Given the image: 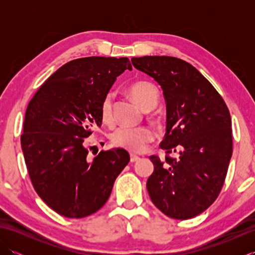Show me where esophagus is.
Listing matches in <instances>:
<instances>
[{"label":"esophagus","instance_id":"esophagus-1","mask_svg":"<svg viewBox=\"0 0 255 255\" xmlns=\"http://www.w3.org/2000/svg\"><path fill=\"white\" fill-rule=\"evenodd\" d=\"M139 159H140V158H139L138 155H136V154H130V162H131V163H134V162H137Z\"/></svg>","mask_w":255,"mask_h":255}]
</instances>
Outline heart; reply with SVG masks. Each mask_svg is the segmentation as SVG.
Instances as JSON below:
<instances>
[{
	"label": "heart",
	"instance_id": "obj_1",
	"mask_svg": "<svg viewBox=\"0 0 255 255\" xmlns=\"http://www.w3.org/2000/svg\"><path fill=\"white\" fill-rule=\"evenodd\" d=\"M132 100L143 111H151L159 102V91L153 84L148 82L134 83L129 89ZM101 119L106 125H112L113 115V95L107 94L101 104ZM154 133L149 127L122 126L112 133V142L119 148H124L131 152H142L149 142L153 140Z\"/></svg>",
	"mask_w": 255,
	"mask_h": 255
}]
</instances>
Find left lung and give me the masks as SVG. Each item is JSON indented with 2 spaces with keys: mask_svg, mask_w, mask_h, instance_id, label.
<instances>
[{
  "mask_svg": "<svg viewBox=\"0 0 255 255\" xmlns=\"http://www.w3.org/2000/svg\"><path fill=\"white\" fill-rule=\"evenodd\" d=\"M153 78L165 101L166 128L161 149L176 159L151 155L149 196L167 217L191 219L213 204L224 185L232 155L231 117L223 97L192 64L174 57L132 58Z\"/></svg>",
  "mask_w": 255,
  "mask_h": 255,
  "instance_id": "8db88e82",
  "label": "left lung"
}]
</instances>
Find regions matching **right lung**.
<instances>
[{"instance_id": "right-lung-1", "label": "right lung", "mask_w": 255, "mask_h": 255, "mask_svg": "<svg viewBox=\"0 0 255 255\" xmlns=\"http://www.w3.org/2000/svg\"><path fill=\"white\" fill-rule=\"evenodd\" d=\"M128 58L86 57L63 64L48 78L26 110L21 150L32 185L59 215L83 218L107 202L130 156L116 148L89 161L84 138L101 126V104Z\"/></svg>"}]
</instances>
